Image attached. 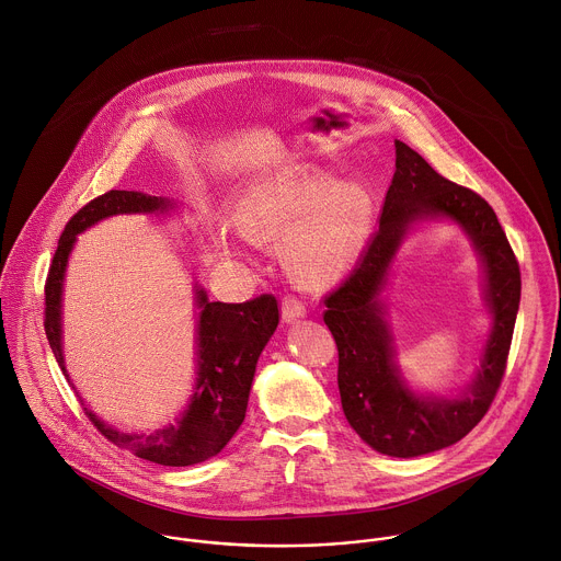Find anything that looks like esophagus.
Masks as SVG:
<instances>
[{"mask_svg": "<svg viewBox=\"0 0 561 561\" xmlns=\"http://www.w3.org/2000/svg\"><path fill=\"white\" fill-rule=\"evenodd\" d=\"M305 313H307V307L300 298H296V296H285L283 298V320L285 322L300 320V318H305Z\"/></svg>", "mask_w": 561, "mask_h": 561, "instance_id": "34e87169", "label": "esophagus"}]
</instances>
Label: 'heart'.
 <instances>
[{
    "instance_id": "heart-1",
    "label": "heart",
    "mask_w": 561,
    "mask_h": 561,
    "mask_svg": "<svg viewBox=\"0 0 561 561\" xmlns=\"http://www.w3.org/2000/svg\"><path fill=\"white\" fill-rule=\"evenodd\" d=\"M239 228L256 241L287 231L285 259L307 285L337 280L357 259L370 226V199L353 185H335L309 170L285 174L254 191L239 210Z\"/></svg>"
}]
</instances>
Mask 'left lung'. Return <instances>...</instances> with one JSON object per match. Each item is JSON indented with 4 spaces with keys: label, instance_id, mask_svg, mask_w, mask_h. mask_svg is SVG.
<instances>
[{
    "label": "left lung",
    "instance_id": "obj_1",
    "mask_svg": "<svg viewBox=\"0 0 561 561\" xmlns=\"http://www.w3.org/2000/svg\"><path fill=\"white\" fill-rule=\"evenodd\" d=\"M444 214L471 234L486 267V297L495 313L482 370L463 399H420L399 380L377 294L388 263L415 218ZM324 322L337 353V382L351 426L374 450L417 457L468 435L488 413L507 368L520 305L518 259L492 206L472 188L439 176L407 144L396 141V172L385 193L378 230L368 237L348 276L324 296Z\"/></svg>",
    "mask_w": 561,
    "mask_h": 561
}]
</instances>
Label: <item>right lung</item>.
<instances>
[{
  "mask_svg": "<svg viewBox=\"0 0 561 561\" xmlns=\"http://www.w3.org/2000/svg\"><path fill=\"white\" fill-rule=\"evenodd\" d=\"M170 202L139 191H106L84 204L65 226L45 280V335L51 353L69 380L60 346V294L62 276L76 234L95 221L117 213L165 210ZM197 382L187 411L176 424L150 435L122 433L95 417L84 407L93 426L115 446L161 463L193 466L217 455L237 433L245 417L248 396L256 362L278 327V300L272 294L256 296L241 305L208 302L197 291ZM71 382V380H69Z\"/></svg>",
  "mask_w": 561,
  "mask_h": 561,
  "instance_id": "right-lung-1",
  "label": "right lung"
}]
</instances>
